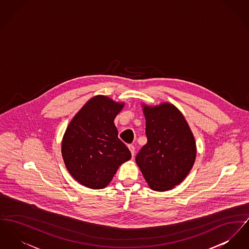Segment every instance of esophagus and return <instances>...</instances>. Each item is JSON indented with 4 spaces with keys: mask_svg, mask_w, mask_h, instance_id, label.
<instances>
[{
    "mask_svg": "<svg viewBox=\"0 0 249 249\" xmlns=\"http://www.w3.org/2000/svg\"><path fill=\"white\" fill-rule=\"evenodd\" d=\"M129 148H130V150H131V153H132V157L134 156V153H135V147L133 145H129Z\"/></svg>",
    "mask_w": 249,
    "mask_h": 249,
    "instance_id": "obj_1",
    "label": "esophagus"
}]
</instances>
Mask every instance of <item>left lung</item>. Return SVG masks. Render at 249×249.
Returning <instances> with one entry per match:
<instances>
[{"label": "left lung", "instance_id": "obj_1", "mask_svg": "<svg viewBox=\"0 0 249 249\" xmlns=\"http://www.w3.org/2000/svg\"><path fill=\"white\" fill-rule=\"evenodd\" d=\"M143 107L147 143L137 153L135 161L152 190H171L194 165L196 155L194 135L173 104Z\"/></svg>", "mask_w": 249, "mask_h": 249}]
</instances>
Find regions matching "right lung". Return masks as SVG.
<instances>
[{
	"mask_svg": "<svg viewBox=\"0 0 249 249\" xmlns=\"http://www.w3.org/2000/svg\"><path fill=\"white\" fill-rule=\"evenodd\" d=\"M123 105L96 96L75 115L64 134L62 156L67 169L88 188L107 186L118 166L132 157L114 124Z\"/></svg>",
	"mask_w": 249,
	"mask_h": 249,
	"instance_id": "right-lung-1",
	"label": "right lung"
}]
</instances>
